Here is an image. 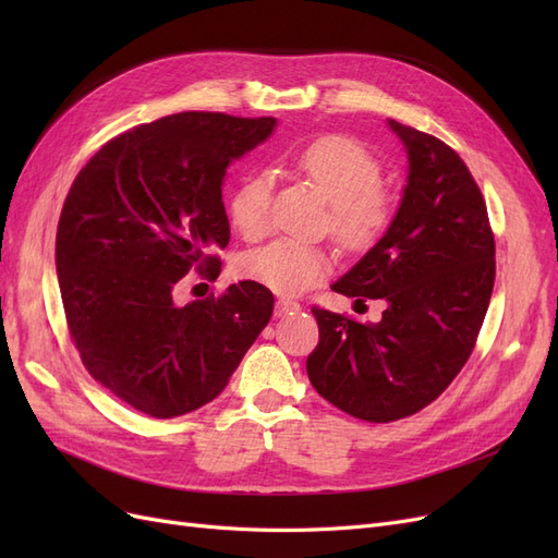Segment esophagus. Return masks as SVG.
Here are the masks:
<instances>
[{
	"instance_id": "obj_1",
	"label": "esophagus",
	"mask_w": 558,
	"mask_h": 558,
	"mask_svg": "<svg viewBox=\"0 0 558 558\" xmlns=\"http://www.w3.org/2000/svg\"><path fill=\"white\" fill-rule=\"evenodd\" d=\"M298 310H300L298 302H295V300H289V298H279V300H277V307H275L277 316L293 314V312H298Z\"/></svg>"
}]
</instances>
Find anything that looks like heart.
I'll list each match as a JSON object with an SVG mask.
<instances>
[{"mask_svg": "<svg viewBox=\"0 0 558 558\" xmlns=\"http://www.w3.org/2000/svg\"><path fill=\"white\" fill-rule=\"evenodd\" d=\"M332 205V232L349 248L373 246L391 218L388 197L379 191L381 165L351 137L330 134L312 142L295 160ZM272 177L256 172L242 181L230 199V218L246 240H258L269 230ZM330 256L324 248L295 240H275L251 251L242 263L244 275L283 295L302 293L330 272Z\"/></svg>", "mask_w": 558, "mask_h": 558, "instance_id": "obj_1", "label": "heart"}]
</instances>
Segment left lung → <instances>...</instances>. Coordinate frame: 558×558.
Listing matches in <instances>:
<instances>
[{
	"label": "left lung",
	"instance_id": "1",
	"mask_svg": "<svg viewBox=\"0 0 558 558\" xmlns=\"http://www.w3.org/2000/svg\"><path fill=\"white\" fill-rule=\"evenodd\" d=\"M408 154V183L384 238L332 283L384 300L379 324L314 307L307 375L342 412L388 424L424 410L461 373L496 279V244L480 185L453 148L388 118Z\"/></svg>",
	"mask_w": 558,
	"mask_h": 558
}]
</instances>
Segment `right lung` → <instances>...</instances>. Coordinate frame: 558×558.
Returning a JSON list of instances; mask_svg holds the SVG:
<instances>
[{
	"mask_svg": "<svg viewBox=\"0 0 558 558\" xmlns=\"http://www.w3.org/2000/svg\"><path fill=\"white\" fill-rule=\"evenodd\" d=\"M275 125L165 116L107 142L72 183L56 238L66 326L88 373L134 410L172 418L211 402L272 316L258 281L189 305L174 293L189 272H221L226 172Z\"/></svg>",
	"mask_w": 558,
	"mask_h": 558,
	"instance_id": "add662e5",
	"label": "right lung"
}]
</instances>
